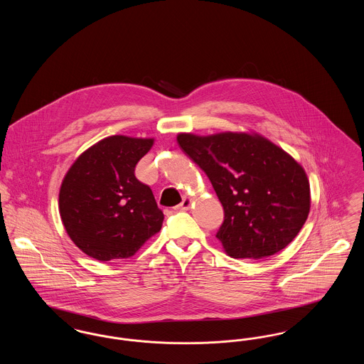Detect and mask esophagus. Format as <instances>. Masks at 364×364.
<instances>
[{
	"instance_id": "obj_1",
	"label": "esophagus",
	"mask_w": 364,
	"mask_h": 364,
	"mask_svg": "<svg viewBox=\"0 0 364 364\" xmlns=\"http://www.w3.org/2000/svg\"><path fill=\"white\" fill-rule=\"evenodd\" d=\"M191 203H192V199H191V198H184L183 202H181L178 206H176L174 210H177V211H186V210L190 208Z\"/></svg>"
}]
</instances>
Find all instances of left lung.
I'll use <instances>...</instances> for the list:
<instances>
[{
  "mask_svg": "<svg viewBox=\"0 0 364 364\" xmlns=\"http://www.w3.org/2000/svg\"><path fill=\"white\" fill-rule=\"evenodd\" d=\"M177 141L224 208L215 236L229 257L262 259L297 236L310 213V184L292 156L259 135L180 134Z\"/></svg>",
  "mask_w": 364,
  "mask_h": 364,
  "instance_id": "obj_1",
  "label": "left lung"
}]
</instances>
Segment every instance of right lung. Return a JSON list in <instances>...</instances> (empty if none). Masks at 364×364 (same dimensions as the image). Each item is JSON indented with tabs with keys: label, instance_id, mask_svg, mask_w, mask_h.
I'll return each instance as SVG.
<instances>
[{
	"label": "right lung",
	"instance_id": "add662e5",
	"mask_svg": "<svg viewBox=\"0 0 364 364\" xmlns=\"http://www.w3.org/2000/svg\"><path fill=\"white\" fill-rule=\"evenodd\" d=\"M154 139L114 135L91 146L70 166L58 206L70 240L94 259L132 255L161 230L164 213L135 166Z\"/></svg>",
	"mask_w": 364,
	"mask_h": 364
}]
</instances>
